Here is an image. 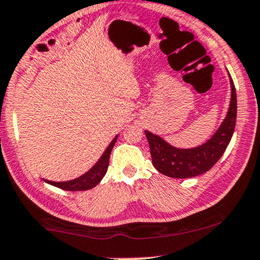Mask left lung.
<instances>
[{
	"label": "left lung",
	"instance_id": "left-lung-1",
	"mask_svg": "<svg viewBox=\"0 0 260 260\" xmlns=\"http://www.w3.org/2000/svg\"><path fill=\"white\" fill-rule=\"evenodd\" d=\"M231 103L227 116L210 139L193 148L171 146L160 137L145 131L150 145L152 164L160 174L172 178H190L202 175L221 158L234 133L237 120V92L231 78Z\"/></svg>",
	"mask_w": 260,
	"mask_h": 260
}]
</instances>
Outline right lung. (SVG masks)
<instances>
[{"label":"right lung","instance_id":"1","mask_svg":"<svg viewBox=\"0 0 260 260\" xmlns=\"http://www.w3.org/2000/svg\"><path fill=\"white\" fill-rule=\"evenodd\" d=\"M116 140L117 136L112 140V143L109 144L108 147H107V150L105 151V153L102 154V157L99 159V161L96 162L88 172L82 175L81 177L68 182H52L47 181V179H44V181L48 183V184L57 186V188L68 190V191H83V190H89L94 188V186H96L100 182H101V179L105 177L106 172L108 170L110 152H112Z\"/></svg>","mask_w":260,"mask_h":260}]
</instances>
